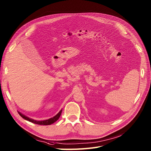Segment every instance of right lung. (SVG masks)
Listing matches in <instances>:
<instances>
[{"label":"right lung","mask_w":151,"mask_h":151,"mask_svg":"<svg viewBox=\"0 0 151 151\" xmlns=\"http://www.w3.org/2000/svg\"><path fill=\"white\" fill-rule=\"evenodd\" d=\"M61 111H62V110H61L59 113L57 114L55 116H53V117L51 118V119H49L47 120H41V121H37V120H33L32 119H30L29 118L28 116H26L22 114L21 113L19 112V111H18L19 114L22 117L25 119L26 120H28L29 122H31L32 123H34V124H38V125H51L53 123H55L56 121H57L58 119H59L60 116H61Z\"/></svg>","instance_id":"obj_1"}]
</instances>
